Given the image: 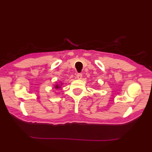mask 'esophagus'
I'll list each match as a JSON object with an SVG mask.
<instances>
[{
  "label": "esophagus",
  "instance_id": "esophagus-1",
  "mask_svg": "<svg viewBox=\"0 0 152 152\" xmlns=\"http://www.w3.org/2000/svg\"><path fill=\"white\" fill-rule=\"evenodd\" d=\"M76 78H78V80H81L82 78V74L81 73H78L76 75Z\"/></svg>",
  "mask_w": 152,
  "mask_h": 152
}]
</instances>
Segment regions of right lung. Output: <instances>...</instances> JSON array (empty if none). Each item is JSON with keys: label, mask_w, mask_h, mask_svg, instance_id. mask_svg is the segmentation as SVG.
<instances>
[{"label": "right lung", "mask_w": 152, "mask_h": 152, "mask_svg": "<svg viewBox=\"0 0 152 152\" xmlns=\"http://www.w3.org/2000/svg\"><path fill=\"white\" fill-rule=\"evenodd\" d=\"M62 85H63V83L61 82V83L59 82V83H57L56 85H55V89H59L61 88V86H62Z\"/></svg>", "instance_id": "add662e5"}]
</instances>
